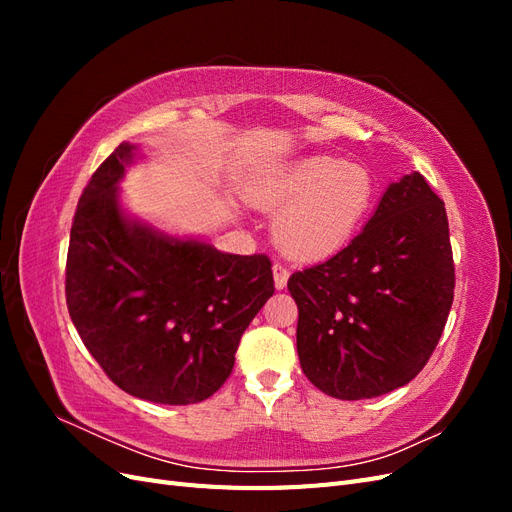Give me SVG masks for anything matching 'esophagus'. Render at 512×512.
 Here are the masks:
<instances>
[{
    "mask_svg": "<svg viewBox=\"0 0 512 512\" xmlns=\"http://www.w3.org/2000/svg\"><path fill=\"white\" fill-rule=\"evenodd\" d=\"M288 277H290V271L284 265H280V262H275V265H273V280H275V288L277 290H284L286 288Z\"/></svg>",
    "mask_w": 512,
    "mask_h": 512,
    "instance_id": "1",
    "label": "esophagus"
}]
</instances>
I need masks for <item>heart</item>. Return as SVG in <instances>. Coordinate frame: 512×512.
Masks as SVG:
<instances>
[{
    "instance_id": "b5f03b06",
    "label": "heart",
    "mask_w": 512,
    "mask_h": 512,
    "mask_svg": "<svg viewBox=\"0 0 512 512\" xmlns=\"http://www.w3.org/2000/svg\"><path fill=\"white\" fill-rule=\"evenodd\" d=\"M247 198L269 213L281 211L273 239L286 256L318 260L354 237L374 205L376 183L363 164L312 153L258 175Z\"/></svg>"
}]
</instances>
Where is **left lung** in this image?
Instances as JSON below:
<instances>
[{"instance_id": "1", "label": "left lung", "mask_w": 512, "mask_h": 512, "mask_svg": "<svg viewBox=\"0 0 512 512\" xmlns=\"http://www.w3.org/2000/svg\"><path fill=\"white\" fill-rule=\"evenodd\" d=\"M288 290L303 374L322 393L354 401L408 384L453 305L444 203L421 173L404 175L342 252L292 273Z\"/></svg>"}]
</instances>
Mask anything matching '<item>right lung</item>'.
Returning a JSON list of instances; mask_svg holds the SVG:
<instances>
[{"mask_svg": "<svg viewBox=\"0 0 512 512\" xmlns=\"http://www.w3.org/2000/svg\"><path fill=\"white\" fill-rule=\"evenodd\" d=\"M134 160L136 145L121 143L79 198L68 312L121 391L153 404H198L226 382L243 331L275 292L271 260L224 254L132 218L119 181Z\"/></svg>", "mask_w": 512, "mask_h": 512, "instance_id": "right-lung-1", "label": "right lung"}]
</instances>
